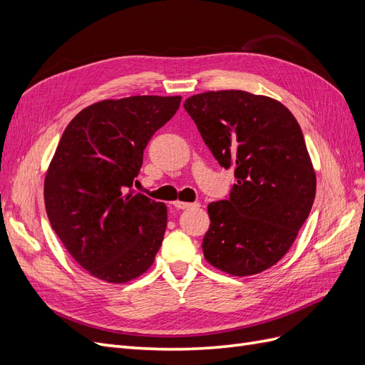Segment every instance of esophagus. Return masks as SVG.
Segmentation results:
<instances>
[{
  "label": "esophagus",
  "mask_w": 365,
  "mask_h": 365,
  "mask_svg": "<svg viewBox=\"0 0 365 365\" xmlns=\"http://www.w3.org/2000/svg\"><path fill=\"white\" fill-rule=\"evenodd\" d=\"M173 205H175V208H178V210H185V208H195V207H200V204H197V202L190 204V202H182V201H175V202H173Z\"/></svg>",
  "instance_id": "esophagus-1"
}]
</instances>
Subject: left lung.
<instances>
[{
	"instance_id": "1",
	"label": "left lung",
	"mask_w": 365,
	"mask_h": 365,
	"mask_svg": "<svg viewBox=\"0 0 365 365\" xmlns=\"http://www.w3.org/2000/svg\"><path fill=\"white\" fill-rule=\"evenodd\" d=\"M184 108L217 163L235 168L230 196L208 204L207 262L239 277L271 268L294 244L315 200L300 125L280 102L237 90L196 94Z\"/></svg>"
}]
</instances>
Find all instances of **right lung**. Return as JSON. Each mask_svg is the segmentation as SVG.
Wrapping results in <instances>:
<instances>
[{"label":"right lung","instance_id":"1","mask_svg":"<svg viewBox=\"0 0 365 365\" xmlns=\"http://www.w3.org/2000/svg\"><path fill=\"white\" fill-rule=\"evenodd\" d=\"M180 96H134L88 106L65 128L43 182L51 228L94 277L126 283L161 247L168 208L135 193L149 140L178 111Z\"/></svg>","mask_w":365,"mask_h":365}]
</instances>
